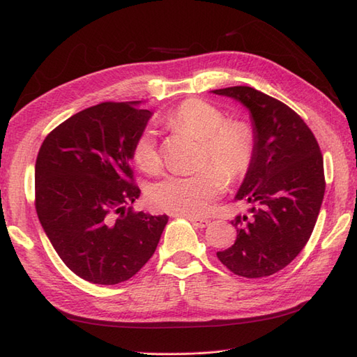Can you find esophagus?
Returning <instances> with one entry per match:
<instances>
[{"instance_id": "34e87169", "label": "esophagus", "mask_w": 357, "mask_h": 357, "mask_svg": "<svg viewBox=\"0 0 357 357\" xmlns=\"http://www.w3.org/2000/svg\"><path fill=\"white\" fill-rule=\"evenodd\" d=\"M188 221H190L193 225L199 227V229H206L207 225H210V219H201V218H188Z\"/></svg>"}]
</instances>
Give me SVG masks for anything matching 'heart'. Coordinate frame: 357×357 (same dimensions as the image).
<instances>
[{"instance_id":"1","label":"heart","mask_w":357,"mask_h":357,"mask_svg":"<svg viewBox=\"0 0 357 357\" xmlns=\"http://www.w3.org/2000/svg\"><path fill=\"white\" fill-rule=\"evenodd\" d=\"M165 124L174 132L190 133L202 142L199 172L167 174L147 190L150 206L167 213L198 216L206 213L225 190L227 176L236 179L247 173L256 153L255 128L242 118L225 119L215 104L188 98L165 115ZM132 161L146 173L161 167L155 133L146 128L136 136L130 151ZM215 163L218 167L207 166Z\"/></svg>"}]
</instances>
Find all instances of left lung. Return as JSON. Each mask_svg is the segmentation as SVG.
I'll return each instance as SVG.
<instances>
[{
  "instance_id": "1",
  "label": "left lung",
  "mask_w": 357,
  "mask_h": 357,
  "mask_svg": "<svg viewBox=\"0 0 357 357\" xmlns=\"http://www.w3.org/2000/svg\"><path fill=\"white\" fill-rule=\"evenodd\" d=\"M252 113L256 153L236 199L252 215L231 224L234 244L216 256L231 273L257 279L285 268L312 236L325 193L324 158L313 132L287 104L247 86L213 90Z\"/></svg>"
}]
</instances>
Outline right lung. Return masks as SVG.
Segmentation results:
<instances>
[{"instance_id":"1","label":"right lung","mask_w":357,"mask_h":357,"mask_svg":"<svg viewBox=\"0 0 357 357\" xmlns=\"http://www.w3.org/2000/svg\"><path fill=\"white\" fill-rule=\"evenodd\" d=\"M101 102L45 136L35 164V207L58 256L92 284L130 279L153 256L167 215L133 211L132 144L151 112Z\"/></svg>"}]
</instances>
